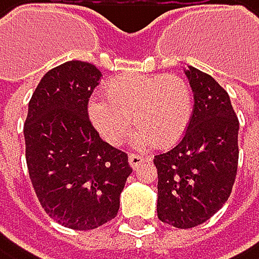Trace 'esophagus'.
Returning <instances> with one entry per match:
<instances>
[{
  "label": "esophagus",
  "mask_w": 259,
  "mask_h": 259,
  "mask_svg": "<svg viewBox=\"0 0 259 259\" xmlns=\"http://www.w3.org/2000/svg\"><path fill=\"white\" fill-rule=\"evenodd\" d=\"M128 160H130V165H131L133 168H139L145 160H148V157L139 156V154H130V156H128Z\"/></svg>",
  "instance_id": "34e87169"
}]
</instances>
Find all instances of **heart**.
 Segmentation results:
<instances>
[{
	"label": "heart",
	"instance_id": "1",
	"mask_svg": "<svg viewBox=\"0 0 259 259\" xmlns=\"http://www.w3.org/2000/svg\"><path fill=\"white\" fill-rule=\"evenodd\" d=\"M103 99L91 100L89 119L112 145H120L134 123L139 128L136 145L154 142L157 147H170L182 137L191 117L190 88L175 74L115 77L103 86Z\"/></svg>",
	"mask_w": 259,
	"mask_h": 259
}]
</instances>
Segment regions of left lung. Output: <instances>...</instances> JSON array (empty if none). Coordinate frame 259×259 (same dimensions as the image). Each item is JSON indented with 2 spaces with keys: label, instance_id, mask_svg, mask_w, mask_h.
Listing matches in <instances>:
<instances>
[{
  "label": "left lung",
  "instance_id": "8db88e82",
  "mask_svg": "<svg viewBox=\"0 0 259 259\" xmlns=\"http://www.w3.org/2000/svg\"><path fill=\"white\" fill-rule=\"evenodd\" d=\"M195 106L185 134L154 156L157 218L178 229L196 227L229 199L238 170L239 122L226 89L211 75L188 66Z\"/></svg>",
  "mask_w": 259,
  "mask_h": 259
}]
</instances>
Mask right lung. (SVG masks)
Returning <instances> with one entry per match:
<instances>
[{
  "label": "right lung",
  "instance_id": "obj_1",
  "mask_svg": "<svg viewBox=\"0 0 259 259\" xmlns=\"http://www.w3.org/2000/svg\"><path fill=\"white\" fill-rule=\"evenodd\" d=\"M102 72L66 61L46 72L29 102L26 162L45 211L68 229L91 230L117 216L133 168L128 154L99 136L88 102Z\"/></svg>",
  "mask_w": 259,
  "mask_h": 259
}]
</instances>
